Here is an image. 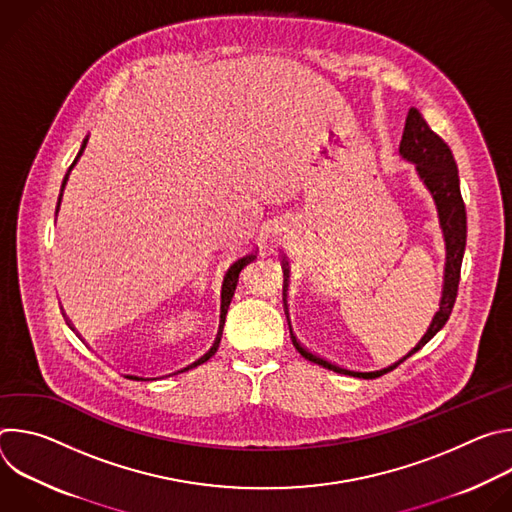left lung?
I'll use <instances>...</instances> for the list:
<instances>
[{
	"instance_id": "obj_1",
	"label": "left lung",
	"mask_w": 512,
	"mask_h": 512,
	"mask_svg": "<svg viewBox=\"0 0 512 512\" xmlns=\"http://www.w3.org/2000/svg\"><path fill=\"white\" fill-rule=\"evenodd\" d=\"M399 154L415 164V170L421 178V182L427 186V190L431 192L435 206H437V216H440V225L444 231V241H446V273H444V291H442V300H440V310L435 312L427 332L423 334V338L415 344L413 350H409L401 360L393 362L391 367L381 369V371H348L338 367V364H332L316 354H312L310 350H306L291 332L289 326V334H291V342H294L296 350L316 362L322 364L324 369H330L334 373L340 375H350V377H358V379H377L383 377L385 373L397 369L403 360H407L411 354H415L419 348H423L437 332H440L450 314L452 308L456 304V296H458V283H460V269H462V259H464V249H466V206L462 200V192H460V176H458V168H456V160L452 156V150L448 148V143L429 129V125L425 123V119L421 117V113L417 109H409L407 113V121H405V129H403V137H401V145H399ZM283 267V291L287 287V277H289V269L287 263L281 261ZM285 304V300H283ZM285 314H287V306H285Z\"/></svg>"
}]
</instances>
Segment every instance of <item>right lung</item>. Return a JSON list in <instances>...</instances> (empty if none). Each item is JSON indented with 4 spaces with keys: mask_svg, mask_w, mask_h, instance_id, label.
<instances>
[{
    "mask_svg": "<svg viewBox=\"0 0 512 512\" xmlns=\"http://www.w3.org/2000/svg\"><path fill=\"white\" fill-rule=\"evenodd\" d=\"M87 148V139L83 141V145H81V152H79V156H77V160L72 162V166H75L77 162H79V158L83 156V150ZM72 166H70V170H72ZM70 170H68V174H70ZM68 174L64 176V180H62V188H60V196H58V206H60V200H62V190H64V186H66V180H68ZM58 206H56V212H58ZM257 255L255 253H247V255H243V257H239L231 267H229V271L225 273V279H223V289H221V324H218V332H216V338H214V342H212V346L200 356V358H196L194 362H190V364H186V367H182V369H178L176 373H184V371H190V369H194V367H198V364H202V362H206L214 352H216V348H218V344H221V336H223V326H225V318H227V310H229V306H231V300H233V294H235V289H237V281H239V273H241V269L247 265V263H251L253 259H255ZM176 373H172V375H176ZM127 379H131V381H150V377H141V375H125ZM166 377H170V375H166Z\"/></svg>",
    "mask_w": 512,
    "mask_h": 512,
    "instance_id": "obj_1",
    "label": "right lung"
}]
</instances>
